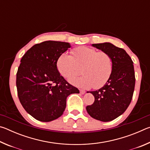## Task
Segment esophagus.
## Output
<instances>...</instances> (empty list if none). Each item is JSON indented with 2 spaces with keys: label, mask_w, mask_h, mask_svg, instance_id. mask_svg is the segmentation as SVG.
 <instances>
[{
  "label": "esophagus",
  "mask_w": 150,
  "mask_h": 150,
  "mask_svg": "<svg viewBox=\"0 0 150 150\" xmlns=\"http://www.w3.org/2000/svg\"><path fill=\"white\" fill-rule=\"evenodd\" d=\"M79 91H80V93L82 94V95H83V94L85 93V91L84 90H79Z\"/></svg>",
  "instance_id": "1"
}]
</instances>
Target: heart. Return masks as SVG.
I'll return each mask as SVG.
<instances>
[{
	"label": "heart",
	"mask_w": 150,
	"mask_h": 150,
	"mask_svg": "<svg viewBox=\"0 0 150 150\" xmlns=\"http://www.w3.org/2000/svg\"><path fill=\"white\" fill-rule=\"evenodd\" d=\"M72 55L63 54L58 57L57 67L60 74L69 79L71 83L79 87L98 88L105 85L112 73L113 63L110 55L93 48L81 46L71 51ZM81 69H80V68ZM82 71L79 78H71Z\"/></svg>",
	"instance_id": "obj_1"
}]
</instances>
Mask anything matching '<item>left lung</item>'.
<instances>
[{
  "instance_id": "left-lung-1",
  "label": "left lung",
  "mask_w": 150,
  "mask_h": 150,
  "mask_svg": "<svg viewBox=\"0 0 150 150\" xmlns=\"http://www.w3.org/2000/svg\"><path fill=\"white\" fill-rule=\"evenodd\" d=\"M92 46L110 55L113 69L108 82L102 88L91 91L95 102L86 109L92 118L109 122L122 115L131 103L136 80L133 62L125 50L109 42Z\"/></svg>"
}]
</instances>
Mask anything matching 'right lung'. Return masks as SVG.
<instances>
[{
    "mask_svg": "<svg viewBox=\"0 0 150 150\" xmlns=\"http://www.w3.org/2000/svg\"><path fill=\"white\" fill-rule=\"evenodd\" d=\"M70 47L67 42H43L33 45L20 61L16 73L18 96L25 110L38 120L50 122L60 117L67 96L79 93L57 67L58 57Z\"/></svg>",
    "mask_w": 150,
    "mask_h": 150,
    "instance_id": "add662e5",
    "label": "right lung"
}]
</instances>
